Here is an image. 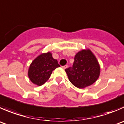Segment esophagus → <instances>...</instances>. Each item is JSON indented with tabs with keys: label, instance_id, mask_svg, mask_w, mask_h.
<instances>
[{
	"label": "esophagus",
	"instance_id": "34e87169",
	"mask_svg": "<svg viewBox=\"0 0 124 124\" xmlns=\"http://www.w3.org/2000/svg\"><path fill=\"white\" fill-rule=\"evenodd\" d=\"M67 67H68V65H64V66H62V68H63V69H64V70L66 69Z\"/></svg>",
	"mask_w": 124,
	"mask_h": 124
}]
</instances>
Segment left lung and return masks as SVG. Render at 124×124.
<instances>
[{
    "mask_svg": "<svg viewBox=\"0 0 124 124\" xmlns=\"http://www.w3.org/2000/svg\"><path fill=\"white\" fill-rule=\"evenodd\" d=\"M65 72L73 85L78 88H84L98 80L101 67L92 51L85 49L77 53L73 67L65 69Z\"/></svg>",
    "mask_w": 124,
    "mask_h": 124,
    "instance_id": "1",
    "label": "left lung"
}]
</instances>
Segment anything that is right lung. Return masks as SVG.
Instances as JSON below:
<instances>
[{
    "mask_svg": "<svg viewBox=\"0 0 124 124\" xmlns=\"http://www.w3.org/2000/svg\"><path fill=\"white\" fill-rule=\"evenodd\" d=\"M59 67L57 60L53 57L51 53H42L30 64L28 76L33 84L41 86L48 80L53 71Z\"/></svg>",
    "mask_w": 124,
    "mask_h": 124,
    "instance_id": "add662e5",
    "label": "right lung"
}]
</instances>
